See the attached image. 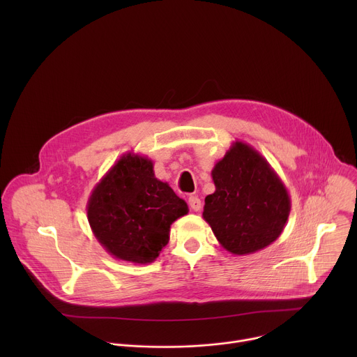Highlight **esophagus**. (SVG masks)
<instances>
[{"instance_id": "34e87169", "label": "esophagus", "mask_w": 357, "mask_h": 357, "mask_svg": "<svg viewBox=\"0 0 357 357\" xmlns=\"http://www.w3.org/2000/svg\"><path fill=\"white\" fill-rule=\"evenodd\" d=\"M188 205L193 212H199L202 209V202L197 196H189L188 199Z\"/></svg>"}]
</instances>
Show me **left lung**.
Returning a JSON list of instances; mask_svg holds the SVG:
<instances>
[{"label": "left lung", "mask_w": 357, "mask_h": 357, "mask_svg": "<svg viewBox=\"0 0 357 357\" xmlns=\"http://www.w3.org/2000/svg\"><path fill=\"white\" fill-rule=\"evenodd\" d=\"M216 190L205 197L203 219L220 245L247 256L274 243L289 212V193L257 149L234 141L212 169Z\"/></svg>", "instance_id": "1"}]
</instances>
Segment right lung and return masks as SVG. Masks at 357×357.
<instances>
[{"mask_svg": "<svg viewBox=\"0 0 357 357\" xmlns=\"http://www.w3.org/2000/svg\"><path fill=\"white\" fill-rule=\"evenodd\" d=\"M86 209L97 241L114 259L134 264L155 261L171 225L189 212L186 202L155 178L152 161L134 152L96 183Z\"/></svg>", "mask_w": 357, "mask_h": 357, "instance_id": "add662e5", "label": "right lung"}]
</instances>
